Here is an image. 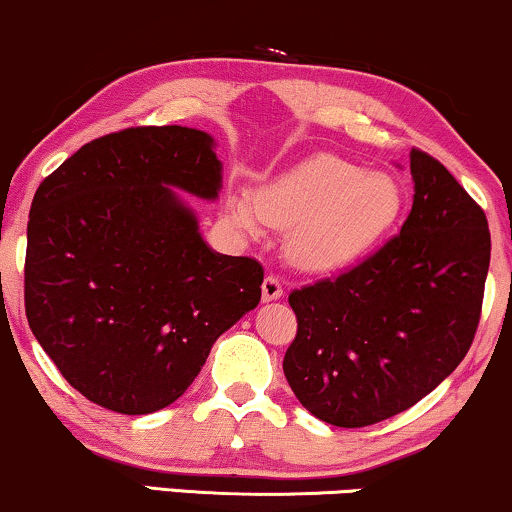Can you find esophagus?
<instances>
[{
    "label": "esophagus",
    "mask_w": 512,
    "mask_h": 512,
    "mask_svg": "<svg viewBox=\"0 0 512 512\" xmlns=\"http://www.w3.org/2000/svg\"><path fill=\"white\" fill-rule=\"evenodd\" d=\"M263 300L265 303H270V300H277V298H282L284 296V289H282V282H279L277 277H272V275H268L263 279Z\"/></svg>",
    "instance_id": "34e87169"
}]
</instances>
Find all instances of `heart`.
Segmentation results:
<instances>
[{
    "label": "heart",
    "mask_w": 512,
    "mask_h": 512,
    "mask_svg": "<svg viewBox=\"0 0 512 512\" xmlns=\"http://www.w3.org/2000/svg\"><path fill=\"white\" fill-rule=\"evenodd\" d=\"M403 193L389 174L321 153L277 174L254 193L230 188L226 219L247 235L289 226L286 254L307 272L347 270L380 244L401 214Z\"/></svg>",
    "instance_id": "b5f03b06"
}]
</instances>
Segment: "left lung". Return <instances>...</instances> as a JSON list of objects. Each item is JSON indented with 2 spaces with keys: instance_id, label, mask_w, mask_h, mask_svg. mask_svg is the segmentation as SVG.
I'll return each instance as SVG.
<instances>
[{
  "instance_id": "8db88e82",
  "label": "left lung",
  "mask_w": 512,
  "mask_h": 512,
  "mask_svg": "<svg viewBox=\"0 0 512 512\" xmlns=\"http://www.w3.org/2000/svg\"><path fill=\"white\" fill-rule=\"evenodd\" d=\"M401 233L349 272L296 289L284 375L321 422L359 429L408 410L464 361L489 270L487 216L424 151L410 153Z\"/></svg>"
}]
</instances>
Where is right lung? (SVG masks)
Wrapping results in <instances>:
<instances>
[{"label":"right lung","mask_w":512,"mask_h":512,"mask_svg":"<svg viewBox=\"0 0 512 512\" xmlns=\"http://www.w3.org/2000/svg\"><path fill=\"white\" fill-rule=\"evenodd\" d=\"M214 149L212 135L181 125L121 130L81 146L34 193L27 324L102 408H167L261 300V263L209 247L177 193L219 198Z\"/></svg>","instance_id":"1"}]
</instances>
